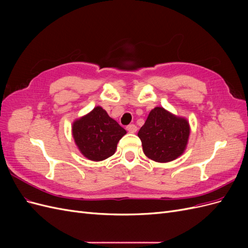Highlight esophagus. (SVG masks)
Wrapping results in <instances>:
<instances>
[{"label":"esophagus","instance_id":"obj_1","mask_svg":"<svg viewBox=\"0 0 248 248\" xmlns=\"http://www.w3.org/2000/svg\"><path fill=\"white\" fill-rule=\"evenodd\" d=\"M126 129H127V131L130 132V133H134V132H137L138 127L134 125V124H130V125H128V126L126 127Z\"/></svg>","mask_w":248,"mask_h":248}]
</instances>
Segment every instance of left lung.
Segmentation results:
<instances>
[{"label": "left lung", "mask_w": 248, "mask_h": 248, "mask_svg": "<svg viewBox=\"0 0 248 248\" xmlns=\"http://www.w3.org/2000/svg\"><path fill=\"white\" fill-rule=\"evenodd\" d=\"M189 133V123L185 118L157 107L150 111L138 136L148 158L156 162H170L183 154Z\"/></svg>", "instance_id": "1"}]
</instances>
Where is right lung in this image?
Segmentation results:
<instances>
[{"label":"right lung","mask_w":248,"mask_h":248,"mask_svg":"<svg viewBox=\"0 0 248 248\" xmlns=\"http://www.w3.org/2000/svg\"><path fill=\"white\" fill-rule=\"evenodd\" d=\"M126 130L111 119L101 107L72 124V136L80 153L92 161H101L114 155Z\"/></svg>","instance_id":"1"}]
</instances>
